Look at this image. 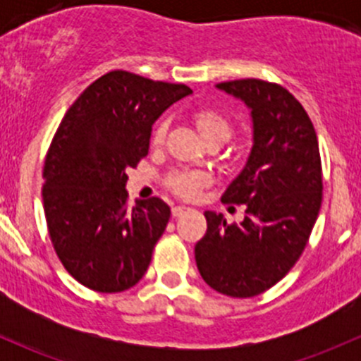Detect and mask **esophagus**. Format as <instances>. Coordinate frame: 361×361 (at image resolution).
I'll return each instance as SVG.
<instances>
[{"instance_id":"esophagus-1","label":"esophagus","mask_w":361,"mask_h":361,"mask_svg":"<svg viewBox=\"0 0 361 361\" xmlns=\"http://www.w3.org/2000/svg\"><path fill=\"white\" fill-rule=\"evenodd\" d=\"M187 211H190V209H188V207H185V206H174L173 209H171V213H173L174 218H178V216H181V214L187 213Z\"/></svg>"}]
</instances>
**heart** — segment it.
Segmentation results:
<instances>
[{"label":"heart","mask_w":361,"mask_h":361,"mask_svg":"<svg viewBox=\"0 0 361 361\" xmlns=\"http://www.w3.org/2000/svg\"><path fill=\"white\" fill-rule=\"evenodd\" d=\"M195 126L199 127L204 140L209 143L213 140H225L227 141L232 134V122L224 115L221 111L214 110V108L204 106L194 111ZM169 130V120L160 118L154 127L152 133V145L154 147H160L164 145ZM211 176L204 171H176V173L169 174L166 185L174 195L181 199H192L197 197L201 194L202 188L209 187Z\"/></svg>","instance_id":"obj_1"}]
</instances>
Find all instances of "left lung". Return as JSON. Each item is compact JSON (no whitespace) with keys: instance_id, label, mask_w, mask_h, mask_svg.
<instances>
[{"instance_id":"obj_1","label":"left lung","mask_w":361,"mask_h":361,"mask_svg":"<svg viewBox=\"0 0 361 361\" xmlns=\"http://www.w3.org/2000/svg\"><path fill=\"white\" fill-rule=\"evenodd\" d=\"M216 87L245 101L253 118L248 162L221 197L246 211L241 224L206 211L195 262L211 288L246 298L272 288L300 258L322 207V157L307 111L285 87L258 78Z\"/></svg>"}]
</instances>
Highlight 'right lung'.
<instances>
[{
  "label": "right lung",
  "mask_w": 361,
  "mask_h": 361,
  "mask_svg": "<svg viewBox=\"0 0 361 361\" xmlns=\"http://www.w3.org/2000/svg\"><path fill=\"white\" fill-rule=\"evenodd\" d=\"M188 94L183 83L115 69L61 120L43 166V209L54 250L80 285L118 293L147 272L171 209L159 197L127 207V169L148 155L155 120Z\"/></svg>",
  "instance_id": "1"
}]
</instances>
